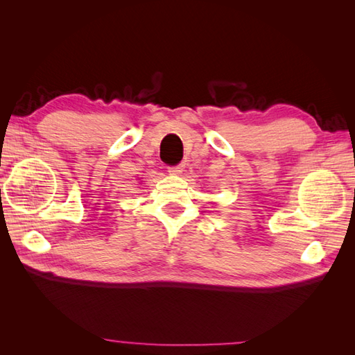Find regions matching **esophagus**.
<instances>
[{"label":"esophagus","instance_id":"34e87169","mask_svg":"<svg viewBox=\"0 0 355 355\" xmlns=\"http://www.w3.org/2000/svg\"><path fill=\"white\" fill-rule=\"evenodd\" d=\"M182 171H184V166H182V164H178V166H173V167H168V173H170V175H180Z\"/></svg>","mask_w":355,"mask_h":355}]
</instances>
